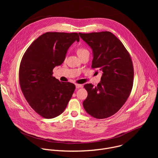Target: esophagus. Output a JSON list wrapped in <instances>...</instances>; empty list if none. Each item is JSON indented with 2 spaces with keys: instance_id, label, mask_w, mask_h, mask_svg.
I'll return each mask as SVG.
<instances>
[{
  "instance_id": "34e87169",
  "label": "esophagus",
  "mask_w": 158,
  "mask_h": 158,
  "mask_svg": "<svg viewBox=\"0 0 158 158\" xmlns=\"http://www.w3.org/2000/svg\"><path fill=\"white\" fill-rule=\"evenodd\" d=\"M82 87V84H76V87L77 89V88H80V87Z\"/></svg>"
}]
</instances>
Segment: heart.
Instances as JSON below:
<instances>
[{
  "instance_id": "b5f03b06",
  "label": "heart",
  "mask_w": 158,
  "mask_h": 158,
  "mask_svg": "<svg viewBox=\"0 0 158 158\" xmlns=\"http://www.w3.org/2000/svg\"><path fill=\"white\" fill-rule=\"evenodd\" d=\"M87 52H89L88 51L87 49H84V48H79L77 50V54H78L79 56H81V55H82L85 53H87Z\"/></svg>"
}]
</instances>
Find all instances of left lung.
<instances>
[{
    "label": "left lung",
    "mask_w": 158,
    "mask_h": 158,
    "mask_svg": "<svg viewBox=\"0 0 158 158\" xmlns=\"http://www.w3.org/2000/svg\"><path fill=\"white\" fill-rule=\"evenodd\" d=\"M79 34L92 49V68L102 73L97 86L84 85L88 95L84 108L95 118H107L116 113L130 95L134 77L131 58L123 43L110 32Z\"/></svg>",
    "instance_id": "1"
}]
</instances>
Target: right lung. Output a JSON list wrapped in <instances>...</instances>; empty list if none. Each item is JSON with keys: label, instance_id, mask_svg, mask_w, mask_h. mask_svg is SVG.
Instances as JSON below:
<instances>
[{"label": "right lung", "instance_id": "1", "mask_svg": "<svg viewBox=\"0 0 158 158\" xmlns=\"http://www.w3.org/2000/svg\"><path fill=\"white\" fill-rule=\"evenodd\" d=\"M79 41L77 33L46 32L35 40L26 51L19 68L22 92L31 107L46 119L61 114L71 99L75 85L52 76L67 51Z\"/></svg>", "mask_w": 158, "mask_h": 158}]
</instances>
